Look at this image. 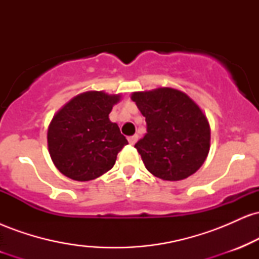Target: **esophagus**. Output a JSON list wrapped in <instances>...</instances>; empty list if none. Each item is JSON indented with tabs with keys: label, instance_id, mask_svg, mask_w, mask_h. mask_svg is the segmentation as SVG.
Here are the masks:
<instances>
[{
	"label": "esophagus",
	"instance_id": "esophagus-1",
	"mask_svg": "<svg viewBox=\"0 0 259 259\" xmlns=\"http://www.w3.org/2000/svg\"><path fill=\"white\" fill-rule=\"evenodd\" d=\"M138 139H139V135H133V136H129V138H127V141H129V144L130 145H135L136 144V141H138Z\"/></svg>",
	"mask_w": 259,
	"mask_h": 259
}]
</instances>
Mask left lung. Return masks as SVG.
Wrapping results in <instances>:
<instances>
[{"instance_id":"left-lung-1","label":"left lung","mask_w":259,"mask_h":259,"mask_svg":"<svg viewBox=\"0 0 259 259\" xmlns=\"http://www.w3.org/2000/svg\"><path fill=\"white\" fill-rule=\"evenodd\" d=\"M147 133L135 144L145 167L163 180H183L197 171L209 151L207 118L186 94L170 88L134 92Z\"/></svg>"}]
</instances>
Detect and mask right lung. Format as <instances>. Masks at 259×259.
Listing matches in <instances>:
<instances>
[{
	"instance_id": "obj_1",
	"label": "right lung",
	"mask_w": 259,
	"mask_h": 259,
	"mask_svg": "<svg viewBox=\"0 0 259 259\" xmlns=\"http://www.w3.org/2000/svg\"><path fill=\"white\" fill-rule=\"evenodd\" d=\"M119 97L102 91L85 92L53 117L47 142L53 163L62 174L89 181L114 165L117 154L127 145L119 126L108 118Z\"/></svg>"
}]
</instances>
